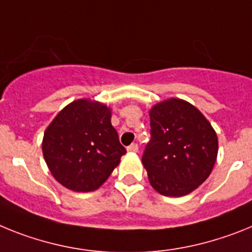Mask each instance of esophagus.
Returning <instances> with one entry per match:
<instances>
[{
  "label": "esophagus",
  "mask_w": 252,
  "mask_h": 252,
  "mask_svg": "<svg viewBox=\"0 0 252 252\" xmlns=\"http://www.w3.org/2000/svg\"><path fill=\"white\" fill-rule=\"evenodd\" d=\"M126 150H128L129 152H138V144L132 143L128 148H126Z\"/></svg>",
  "instance_id": "obj_1"
}]
</instances>
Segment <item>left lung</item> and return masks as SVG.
Returning a JSON list of instances; mask_svg holds the SVG:
<instances>
[{
  "mask_svg": "<svg viewBox=\"0 0 252 252\" xmlns=\"http://www.w3.org/2000/svg\"><path fill=\"white\" fill-rule=\"evenodd\" d=\"M150 119L151 141L142 156L148 180L165 196L187 195L211 175L217 134L195 106L181 99L156 104Z\"/></svg>",
  "mask_w": 252,
  "mask_h": 252,
  "instance_id": "8db88e82",
  "label": "left lung"
}]
</instances>
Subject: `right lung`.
Returning <instances> with one entry per match:
<instances>
[{"instance_id":"1","label":"right lung","mask_w":252,"mask_h":252,"mask_svg":"<svg viewBox=\"0 0 252 252\" xmlns=\"http://www.w3.org/2000/svg\"><path fill=\"white\" fill-rule=\"evenodd\" d=\"M110 119L106 105L80 99L67 105L49 124L43 138V156L63 187L94 191L119 165L126 150Z\"/></svg>"}]
</instances>
